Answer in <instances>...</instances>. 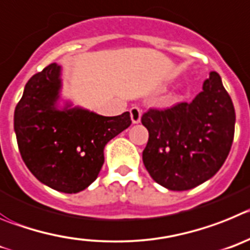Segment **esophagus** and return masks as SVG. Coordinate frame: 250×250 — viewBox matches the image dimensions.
Segmentation results:
<instances>
[{"label":"esophagus","instance_id":"34e87169","mask_svg":"<svg viewBox=\"0 0 250 250\" xmlns=\"http://www.w3.org/2000/svg\"><path fill=\"white\" fill-rule=\"evenodd\" d=\"M129 112H130V120H132V122L133 123L141 122L142 111L138 108V107H132Z\"/></svg>","mask_w":250,"mask_h":250}]
</instances>
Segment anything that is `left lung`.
Masks as SVG:
<instances>
[{
    "label": "left lung",
    "mask_w": 250,
    "mask_h": 250,
    "mask_svg": "<svg viewBox=\"0 0 250 250\" xmlns=\"http://www.w3.org/2000/svg\"><path fill=\"white\" fill-rule=\"evenodd\" d=\"M141 121L149 133L142 154L146 169L169 190L192 189L212 178L234 138V105L217 72L190 103L150 108Z\"/></svg>",
    "instance_id": "1"
}]
</instances>
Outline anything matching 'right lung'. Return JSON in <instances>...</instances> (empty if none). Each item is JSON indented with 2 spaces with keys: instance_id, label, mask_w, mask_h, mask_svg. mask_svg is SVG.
<instances>
[{
  "instance_id": "add662e5",
  "label": "right lung",
  "mask_w": 250,
  "mask_h": 250,
  "mask_svg": "<svg viewBox=\"0 0 250 250\" xmlns=\"http://www.w3.org/2000/svg\"><path fill=\"white\" fill-rule=\"evenodd\" d=\"M61 66L51 63L26 83L15 109L16 138L27 168L41 183L78 193L96 181L103 149L132 123L129 112L104 117L87 109L57 108Z\"/></svg>"
}]
</instances>
